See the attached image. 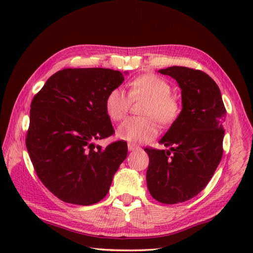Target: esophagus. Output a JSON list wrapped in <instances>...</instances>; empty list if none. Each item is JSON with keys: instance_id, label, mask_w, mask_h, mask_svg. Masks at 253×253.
Instances as JSON below:
<instances>
[{"instance_id": "1", "label": "esophagus", "mask_w": 253, "mask_h": 253, "mask_svg": "<svg viewBox=\"0 0 253 253\" xmlns=\"http://www.w3.org/2000/svg\"><path fill=\"white\" fill-rule=\"evenodd\" d=\"M138 149H139V147H137L136 144L128 143V150H129V151H135V150H138Z\"/></svg>"}]
</instances>
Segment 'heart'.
<instances>
[{"label": "heart", "mask_w": 253, "mask_h": 253, "mask_svg": "<svg viewBox=\"0 0 253 253\" xmlns=\"http://www.w3.org/2000/svg\"><path fill=\"white\" fill-rule=\"evenodd\" d=\"M146 100L141 107L142 117L127 120L118 129V136L131 142H143L155 137L157 121L163 126L174 123L179 116V100L171 94V85L157 75L147 74L131 80L129 95L122 88L112 89L105 99L107 115L114 122L125 118L131 107V101Z\"/></svg>", "instance_id": "heart-1"}]
</instances>
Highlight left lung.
<instances>
[{
    "label": "left lung",
    "instance_id": "1",
    "mask_svg": "<svg viewBox=\"0 0 253 253\" xmlns=\"http://www.w3.org/2000/svg\"><path fill=\"white\" fill-rule=\"evenodd\" d=\"M159 72L178 83L182 110L160 140L170 149L144 148L147 184L155 200L176 204L201 192L221 162L226 109L217 84L204 72L184 66Z\"/></svg>",
    "mask_w": 253,
    "mask_h": 253
}]
</instances>
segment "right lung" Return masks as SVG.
Returning a JSON list of instances; mask_svg holds the SVG:
<instances>
[{"label": "right lung", "mask_w": 253, "mask_h": 253, "mask_svg": "<svg viewBox=\"0 0 253 253\" xmlns=\"http://www.w3.org/2000/svg\"><path fill=\"white\" fill-rule=\"evenodd\" d=\"M124 79L110 68H64L32 99L26 147L37 176L60 200L91 206L109 192L127 143L103 149L93 141L115 133L105 99Z\"/></svg>", "instance_id": "right-lung-1"}]
</instances>
